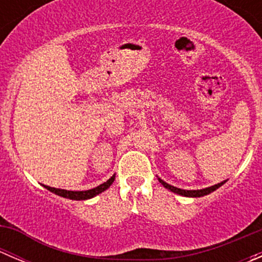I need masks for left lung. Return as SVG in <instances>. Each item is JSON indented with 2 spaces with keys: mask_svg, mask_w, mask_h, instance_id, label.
I'll return each mask as SVG.
<instances>
[{
  "mask_svg": "<svg viewBox=\"0 0 262 262\" xmlns=\"http://www.w3.org/2000/svg\"><path fill=\"white\" fill-rule=\"evenodd\" d=\"M158 181H160L161 184H162L163 186L166 187V189L170 190V191H172V192H175V194L182 195V196H187V198H200V196H204V195H208V194H210V192L215 191V190L219 189V187H221L222 185L226 184L227 180L219 182V184L213 185V186L205 187V189H200V190H184V189H179V187L172 186V185L167 184V182L163 181L162 179H160V178H158Z\"/></svg>",
  "mask_w": 262,
  "mask_h": 262,
  "instance_id": "obj_1",
  "label": "left lung"
}]
</instances>
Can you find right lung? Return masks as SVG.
Listing matches in <instances>:
<instances>
[{"label": "right lung", "mask_w": 262, "mask_h": 262, "mask_svg": "<svg viewBox=\"0 0 262 262\" xmlns=\"http://www.w3.org/2000/svg\"><path fill=\"white\" fill-rule=\"evenodd\" d=\"M115 180V173L104 184L99 185V186L94 187V189H90V190H84V191H71V190H64V189H55V187H50L44 185L47 190L52 191L53 194L55 195H59L62 198H67V199L71 200H87V199H91V198L96 196V195L101 194L102 191H105L106 189H109L110 185L113 184Z\"/></svg>", "instance_id": "right-lung-1"}]
</instances>
